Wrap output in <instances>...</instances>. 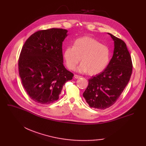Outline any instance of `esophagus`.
<instances>
[{
	"label": "esophagus",
	"mask_w": 146,
	"mask_h": 146,
	"mask_svg": "<svg viewBox=\"0 0 146 146\" xmlns=\"http://www.w3.org/2000/svg\"><path fill=\"white\" fill-rule=\"evenodd\" d=\"M80 78H81L80 76H79L77 74H74V79H79Z\"/></svg>",
	"instance_id": "esophagus-1"
}]
</instances>
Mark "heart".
Masks as SVG:
<instances>
[{
  "mask_svg": "<svg viewBox=\"0 0 146 146\" xmlns=\"http://www.w3.org/2000/svg\"><path fill=\"white\" fill-rule=\"evenodd\" d=\"M63 57L70 70H74L81 58L82 63L78 67V71L95 75L102 72L108 66L111 51L108 47L94 38L83 36L75 40L73 47L66 48Z\"/></svg>",
  "mask_w": 146,
  "mask_h": 146,
  "instance_id": "b5f03b06",
  "label": "heart"
}]
</instances>
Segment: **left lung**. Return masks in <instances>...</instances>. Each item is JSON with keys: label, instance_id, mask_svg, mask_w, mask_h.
<instances>
[{"label": "left lung", "instance_id": "obj_1", "mask_svg": "<svg viewBox=\"0 0 146 146\" xmlns=\"http://www.w3.org/2000/svg\"><path fill=\"white\" fill-rule=\"evenodd\" d=\"M114 41L113 56L105 70L88 80L83 94L91 108L105 110L113 105L131 78L133 63L126 44L108 33Z\"/></svg>", "mask_w": 146, "mask_h": 146}]
</instances>
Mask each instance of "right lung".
I'll use <instances>...</instances> for the list:
<instances>
[{
	"mask_svg": "<svg viewBox=\"0 0 146 146\" xmlns=\"http://www.w3.org/2000/svg\"><path fill=\"white\" fill-rule=\"evenodd\" d=\"M67 33L61 28L38 31L23 45L19 74L27 94L37 103L58 100L64 84L73 79V74L63 65L62 44Z\"/></svg>",
	"mask_w": 146,
	"mask_h": 146,
	"instance_id": "add662e5",
	"label": "right lung"
}]
</instances>
